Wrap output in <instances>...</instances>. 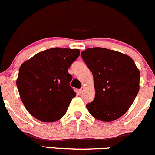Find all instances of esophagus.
<instances>
[{"mask_svg": "<svg viewBox=\"0 0 155 155\" xmlns=\"http://www.w3.org/2000/svg\"><path fill=\"white\" fill-rule=\"evenodd\" d=\"M83 91H84V87H82V88H80V89H79V92H80V94H82Z\"/></svg>", "mask_w": 155, "mask_h": 155, "instance_id": "34e87169", "label": "esophagus"}]
</instances>
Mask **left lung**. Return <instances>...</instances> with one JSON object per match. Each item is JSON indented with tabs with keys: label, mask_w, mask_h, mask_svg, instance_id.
Wrapping results in <instances>:
<instances>
[{
	"label": "left lung",
	"mask_w": 155,
	"mask_h": 155,
	"mask_svg": "<svg viewBox=\"0 0 155 155\" xmlns=\"http://www.w3.org/2000/svg\"><path fill=\"white\" fill-rule=\"evenodd\" d=\"M91 71L95 88L94 100L86 105L95 119L112 121L123 116L139 91L140 72L128 55L102 48H88L81 53Z\"/></svg>",
	"instance_id": "obj_1"
}]
</instances>
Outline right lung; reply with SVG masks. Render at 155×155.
<instances>
[{"label":"right lung","instance_id":"right-lung-1","mask_svg":"<svg viewBox=\"0 0 155 155\" xmlns=\"http://www.w3.org/2000/svg\"><path fill=\"white\" fill-rule=\"evenodd\" d=\"M80 55L78 49L54 48L33 56L19 69L17 86L25 108L34 118L53 122L67 113L76 93L68 72Z\"/></svg>","mask_w":155,"mask_h":155}]
</instances>
